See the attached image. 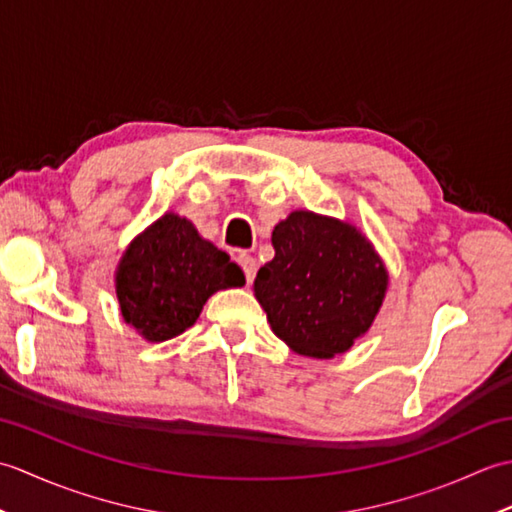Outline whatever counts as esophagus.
<instances>
[{"instance_id":"obj_1","label":"esophagus","mask_w":512,"mask_h":512,"mask_svg":"<svg viewBox=\"0 0 512 512\" xmlns=\"http://www.w3.org/2000/svg\"><path fill=\"white\" fill-rule=\"evenodd\" d=\"M237 264L242 266V270H244L246 284H250V281H253L255 275H257V262H255V257L248 255V253H239V255H237Z\"/></svg>"}]
</instances>
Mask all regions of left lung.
<instances>
[{"label": "left lung", "instance_id": "1", "mask_svg": "<svg viewBox=\"0 0 512 512\" xmlns=\"http://www.w3.org/2000/svg\"><path fill=\"white\" fill-rule=\"evenodd\" d=\"M273 246L253 284L270 328L303 356L350 350L374 323L389 281L369 239L334 217L295 211L275 226Z\"/></svg>", "mask_w": 512, "mask_h": 512}]
</instances>
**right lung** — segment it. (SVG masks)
Instances as JSON below:
<instances>
[{"mask_svg":"<svg viewBox=\"0 0 512 512\" xmlns=\"http://www.w3.org/2000/svg\"><path fill=\"white\" fill-rule=\"evenodd\" d=\"M244 284L231 257L176 213H165L140 233L116 270L123 319L151 343L191 328L213 292Z\"/></svg>","mask_w":512,"mask_h":512,"instance_id":"right-lung-1","label":"right lung"}]
</instances>
